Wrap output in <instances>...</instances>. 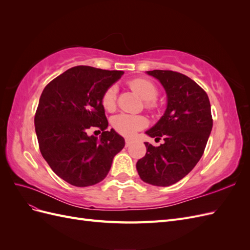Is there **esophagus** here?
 <instances>
[{"instance_id":"esophagus-1","label":"esophagus","mask_w":250,"mask_h":250,"mask_svg":"<svg viewBox=\"0 0 250 250\" xmlns=\"http://www.w3.org/2000/svg\"><path fill=\"white\" fill-rule=\"evenodd\" d=\"M131 144H132V141H131V140H129V139H126V140H125V146H126V147H129V146L131 145Z\"/></svg>"}]
</instances>
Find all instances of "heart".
<instances>
[{
    "mask_svg": "<svg viewBox=\"0 0 250 250\" xmlns=\"http://www.w3.org/2000/svg\"><path fill=\"white\" fill-rule=\"evenodd\" d=\"M129 86L138 93L145 102V107L147 109L153 110L157 108V102L155 98L158 95V89L152 81L146 78H134L128 82ZM117 92L118 88L116 85H110L105 89L102 95L101 103L104 109L107 111H112L117 106ZM147 125V120L143 116L128 115V113H120L112 119V127L115 130L124 135V137H131L135 132L141 130Z\"/></svg>",
    "mask_w": 250,
    "mask_h": 250,
    "instance_id": "b5f03b06",
    "label": "heart"
}]
</instances>
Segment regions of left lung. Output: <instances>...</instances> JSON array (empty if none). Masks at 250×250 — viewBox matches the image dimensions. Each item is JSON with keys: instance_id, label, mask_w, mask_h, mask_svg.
I'll return each instance as SVG.
<instances>
[{"instance_id": "1", "label": "left lung", "mask_w": 250, "mask_h": 250, "mask_svg": "<svg viewBox=\"0 0 250 250\" xmlns=\"http://www.w3.org/2000/svg\"><path fill=\"white\" fill-rule=\"evenodd\" d=\"M148 75L161 81L168 98L167 109L146 131L165 143L154 147L145 143L147 152L137 163L141 179L168 187L183 179L201 158L213 127L208 97L197 83L184 74L153 70Z\"/></svg>"}]
</instances>
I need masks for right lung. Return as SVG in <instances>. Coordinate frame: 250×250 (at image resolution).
Wrapping results in <instances>:
<instances>
[{
  "mask_svg": "<svg viewBox=\"0 0 250 250\" xmlns=\"http://www.w3.org/2000/svg\"><path fill=\"white\" fill-rule=\"evenodd\" d=\"M123 74L77 65L43 88L34 117L37 141L42 157L66 183L75 187L100 183L124 148V139L113 129L106 130L101 103L105 89ZM90 127L103 131L100 139L87 135Z\"/></svg>",
  "mask_w": 250,
  "mask_h": 250,
  "instance_id": "right-lung-1",
  "label": "right lung"
}]
</instances>
